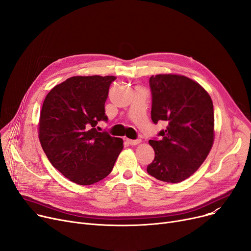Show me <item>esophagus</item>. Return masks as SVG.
Masks as SVG:
<instances>
[{"label":"esophagus","mask_w":251,"mask_h":251,"mask_svg":"<svg viewBox=\"0 0 251 251\" xmlns=\"http://www.w3.org/2000/svg\"><path fill=\"white\" fill-rule=\"evenodd\" d=\"M127 142L130 144V146H137L138 143L141 142L140 139H127Z\"/></svg>","instance_id":"1"}]
</instances>
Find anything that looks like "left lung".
Instances as JSON below:
<instances>
[{
  "label": "left lung",
  "mask_w": 251,
  "mask_h": 251,
  "mask_svg": "<svg viewBox=\"0 0 251 251\" xmlns=\"http://www.w3.org/2000/svg\"><path fill=\"white\" fill-rule=\"evenodd\" d=\"M151 120L166 122L160 139H151L154 160L148 173L157 180L179 183L195 173L214 143V105L206 90L183 75L150 78Z\"/></svg>",
  "instance_id": "obj_1"
}]
</instances>
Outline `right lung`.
I'll use <instances>...</instances> for the list:
<instances>
[{"mask_svg":"<svg viewBox=\"0 0 251 251\" xmlns=\"http://www.w3.org/2000/svg\"><path fill=\"white\" fill-rule=\"evenodd\" d=\"M115 76H73L47 95L38 137L50 164L70 181L91 185L107 177L123 140L97 125L108 121L104 102Z\"/></svg>","mask_w":251,"mask_h":251,"instance_id":"right-lung-1","label":"right lung"}]
</instances>
